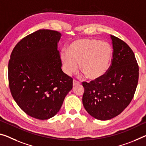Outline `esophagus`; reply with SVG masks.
Returning <instances> with one entry per match:
<instances>
[{"mask_svg": "<svg viewBox=\"0 0 146 146\" xmlns=\"http://www.w3.org/2000/svg\"><path fill=\"white\" fill-rule=\"evenodd\" d=\"M79 84H80L79 82L77 81V80H73V86H77Z\"/></svg>", "mask_w": 146, "mask_h": 146, "instance_id": "esophagus-1", "label": "esophagus"}]
</instances>
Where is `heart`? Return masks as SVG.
Wrapping results in <instances>:
<instances>
[{
    "label": "heart",
    "mask_w": 146,
    "mask_h": 146,
    "mask_svg": "<svg viewBox=\"0 0 146 146\" xmlns=\"http://www.w3.org/2000/svg\"><path fill=\"white\" fill-rule=\"evenodd\" d=\"M62 51L60 58L64 71L71 75L80 70L87 79L96 80L103 77L109 68L112 57V48L106 42L96 39L76 40Z\"/></svg>",
    "instance_id": "1"
}]
</instances>
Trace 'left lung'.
Returning <instances> with one entry per match:
<instances>
[{
	"mask_svg": "<svg viewBox=\"0 0 146 146\" xmlns=\"http://www.w3.org/2000/svg\"><path fill=\"white\" fill-rule=\"evenodd\" d=\"M113 58L103 77L90 83L83 82L84 107L90 115L99 120H108L123 112L135 95L139 68L135 54L123 41L110 35Z\"/></svg>",
	"mask_w": 146,
	"mask_h": 146,
	"instance_id": "8db88e82",
	"label": "left lung"
}]
</instances>
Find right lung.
Listing matches in <instances>:
<instances>
[{"mask_svg":"<svg viewBox=\"0 0 146 146\" xmlns=\"http://www.w3.org/2000/svg\"><path fill=\"white\" fill-rule=\"evenodd\" d=\"M62 34L39 30L23 38L8 63L11 94L30 116L47 119L56 115L73 88V78L62 70L58 43Z\"/></svg>","mask_w":146,"mask_h":146,"instance_id":"add662e5","label":"right lung"}]
</instances>
